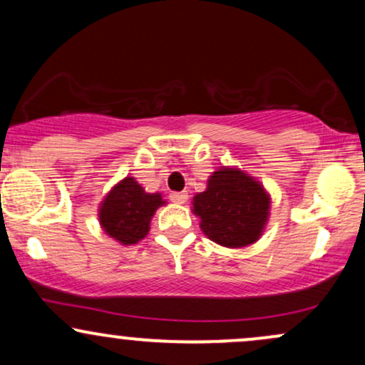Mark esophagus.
Segmentation results:
<instances>
[{"label": "esophagus", "mask_w": 365, "mask_h": 365, "mask_svg": "<svg viewBox=\"0 0 365 365\" xmlns=\"http://www.w3.org/2000/svg\"><path fill=\"white\" fill-rule=\"evenodd\" d=\"M187 192H171L170 200L175 204H183L187 200Z\"/></svg>", "instance_id": "esophagus-1"}]
</instances>
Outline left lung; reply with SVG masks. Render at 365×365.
<instances>
[{
	"label": "left lung",
	"mask_w": 365,
	"mask_h": 365,
	"mask_svg": "<svg viewBox=\"0 0 365 365\" xmlns=\"http://www.w3.org/2000/svg\"><path fill=\"white\" fill-rule=\"evenodd\" d=\"M269 197L255 180L232 168L215 171L206 192L194 197V212L200 228L216 244L245 247L262 233Z\"/></svg>",
	"instance_id": "left-lung-1"
}]
</instances>
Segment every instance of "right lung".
I'll return each instance as SVG.
<instances>
[{
  "instance_id": "add662e5",
  "label": "right lung",
  "mask_w": 365,
  "mask_h": 365,
  "mask_svg": "<svg viewBox=\"0 0 365 365\" xmlns=\"http://www.w3.org/2000/svg\"><path fill=\"white\" fill-rule=\"evenodd\" d=\"M161 204V195L145 194L135 180L127 177L104 199L99 221L104 232L121 244H137L148 235L150 217Z\"/></svg>"
}]
</instances>
